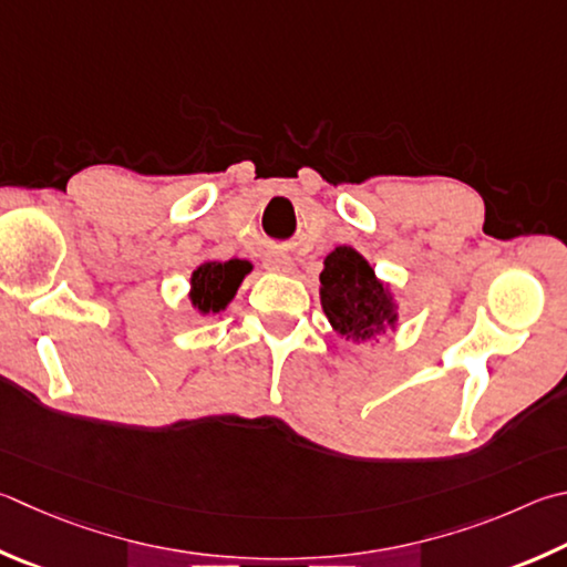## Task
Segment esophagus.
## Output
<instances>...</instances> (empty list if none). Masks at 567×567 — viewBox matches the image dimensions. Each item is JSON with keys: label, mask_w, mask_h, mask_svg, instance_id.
Here are the masks:
<instances>
[{"label": "esophagus", "mask_w": 567, "mask_h": 567, "mask_svg": "<svg viewBox=\"0 0 567 567\" xmlns=\"http://www.w3.org/2000/svg\"><path fill=\"white\" fill-rule=\"evenodd\" d=\"M265 267L270 272H280V275H290L292 272V260L287 255H282V252H270L267 255V260H265Z\"/></svg>", "instance_id": "obj_1"}]
</instances>
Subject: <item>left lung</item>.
<instances>
[{
  "label": "left lung",
  "instance_id": "left-lung-1",
  "mask_svg": "<svg viewBox=\"0 0 567 567\" xmlns=\"http://www.w3.org/2000/svg\"><path fill=\"white\" fill-rule=\"evenodd\" d=\"M319 302L329 327L349 342L362 344L384 332H396L399 302L391 285L352 245H337L319 272Z\"/></svg>",
  "mask_w": 567,
  "mask_h": 567
}]
</instances>
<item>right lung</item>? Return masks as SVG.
<instances>
[{"mask_svg": "<svg viewBox=\"0 0 567 567\" xmlns=\"http://www.w3.org/2000/svg\"><path fill=\"white\" fill-rule=\"evenodd\" d=\"M252 272V262L248 260H203L190 272V290L188 300L193 310L208 317L228 310V305L238 295V287L243 285L245 277Z\"/></svg>", "mask_w": 567, "mask_h": 567, "instance_id": "obj_1", "label": "right lung"}]
</instances>
